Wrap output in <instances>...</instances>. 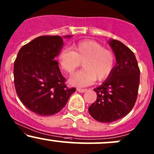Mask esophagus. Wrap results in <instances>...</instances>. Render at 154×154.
Here are the masks:
<instances>
[{
  "label": "esophagus",
  "mask_w": 154,
  "mask_h": 154,
  "mask_svg": "<svg viewBox=\"0 0 154 154\" xmlns=\"http://www.w3.org/2000/svg\"><path fill=\"white\" fill-rule=\"evenodd\" d=\"M77 91L80 92V93H84V92L87 91V89H82V88H77Z\"/></svg>",
  "instance_id": "obj_1"
}]
</instances>
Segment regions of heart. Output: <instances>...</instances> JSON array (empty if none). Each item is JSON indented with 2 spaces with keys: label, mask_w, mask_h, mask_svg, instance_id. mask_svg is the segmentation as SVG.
<instances>
[{
  "label": "heart",
  "mask_w": 154,
  "mask_h": 154,
  "mask_svg": "<svg viewBox=\"0 0 154 154\" xmlns=\"http://www.w3.org/2000/svg\"><path fill=\"white\" fill-rule=\"evenodd\" d=\"M57 61L61 69L72 74L82 62L84 68L70 79L72 85L88 86L97 78L103 80L110 75L114 66V56L94 40H85L74 43L72 49L64 48L59 52Z\"/></svg>",
  "instance_id": "heart-1"
}]
</instances>
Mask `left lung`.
I'll list each match as a JSON object with an SVG mask.
<instances>
[{
    "instance_id": "1",
    "label": "left lung",
    "mask_w": 154,
    "mask_h": 154,
    "mask_svg": "<svg viewBox=\"0 0 154 154\" xmlns=\"http://www.w3.org/2000/svg\"><path fill=\"white\" fill-rule=\"evenodd\" d=\"M108 44L116 63L100 86L94 88L97 97L88 108L90 115L100 122H114L132 110L138 94L140 72L134 52L125 45L110 39Z\"/></svg>"
}]
</instances>
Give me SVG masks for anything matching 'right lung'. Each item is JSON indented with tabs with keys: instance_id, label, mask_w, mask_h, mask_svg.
I'll return each mask as SVG.
<instances>
[{
	"instance_id": "1",
	"label": "right lung",
	"mask_w": 154,
	"mask_h": 154,
	"mask_svg": "<svg viewBox=\"0 0 154 154\" xmlns=\"http://www.w3.org/2000/svg\"><path fill=\"white\" fill-rule=\"evenodd\" d=\"M63 46V40L60 36L38 37L20 48L14 61L17 96L24 106L38 115L58 113L76 91L66 87V79L54 60Z\"/></svg>"
}]
</instances>
